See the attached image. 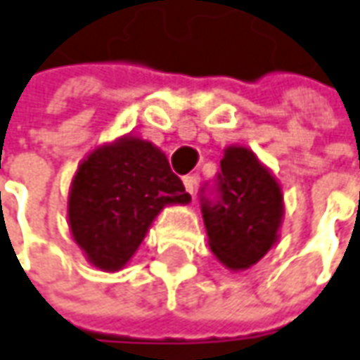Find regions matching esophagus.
I'll use <instances>...</instances> for the list:
<instances>
[{
  "label": "esophagus",
  "mask_w": 360,
  "mask_h": 360,
  "mask_svg": "<svg viewBox=\"0 0 360 360\" xmlns=\"http://www.w3.org/2000/svg\"><path fill=\"white\" fill-rule=\"evenodd\" d=\"M184 188L188 194L196 192V176H184Z\"/></svg>",
  "instance_id": "1"
}]
</instances>
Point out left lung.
Segmentation results:
<instances>
[{"label":"left lung","mask_w":360,"mask_h":360,"mask_svg":"<svg viewBox=\"0 0 360 360\" xmlns=\"http://www.w3.org/2000/svg\"><path fill=\"white\" fill-rule=\"evenodd\" d=\"M200 200L210 251L231 271L249 269L278 243L283 221L281 186L249 148H226L217 196Z\"/></svg>","instance_id":"left-lung-1"}]
</instances>
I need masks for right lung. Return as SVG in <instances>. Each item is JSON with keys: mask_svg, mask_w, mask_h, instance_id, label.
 <instances>
[{"mask_svg": "<svg viewBox=\"0 0 360 360\" xmlns=\"http://www.w3.org/2000/svg\"><path fill=\"white\" fill-rule=\"evenodd\" d=\"M188 202L164 152L148 139L123 135L79 164L68 192V226L91 265L119 271L162 208Z\"/></svg>", "mask_w": 360, "mask_h": 360, "instance_id": "right-lung-1", "label": "right lung"}]
</instances>
